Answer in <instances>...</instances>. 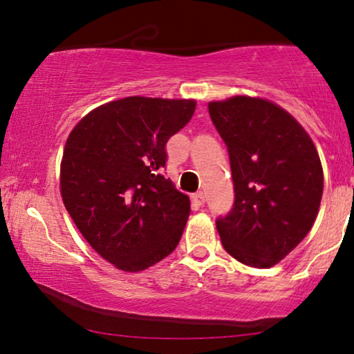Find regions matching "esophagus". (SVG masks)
Segmentation results:
<instances>
[{
    "label": "esophagus",
    "instance_id": "esophagus-1",
    "mask_svg": "<svg viewBox=\"0 0 354 354\" xmlns=\"http://www.w3.org/2000/svg\"><path fill=\"white\" fill-rule=\"evenodd\" d=\"M192 201L195 203V206H198V207L203 206V205H205V193H203V192H196L195 195L192 196Z\"/></svg>",
    "mask_w": 354,
    "mask_h": 354
}]
</instances>
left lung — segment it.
Instances as JSON below:
<instances>
[{"mask_svg": "<svg viewBox=\"0 0 354 354\" xmlns=\"http://www.w3.org/2000/svg\"><path fill=\"white\" fill-rule=\"evenodd\" d=\"M229 149L235 201L216 227L227 253L251 268L282 261L311 230L324 190L321 159L301 125L268 100L209 103Z\"/></svg>", "mask_w": 354, "mask_h": 354, "instance_id": "8db88e82", "label": "left lung"}]
</instances>
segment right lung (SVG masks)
Returning <instances> with one entry per match:
<instances>
[{
	"label": "right lung",
	"instance_id": "obj_1",
	"mask_svg": "<svg viewBox=\"0 0 354 354\" xmlns=\"http://www.w3.org/2000/svg\"><path fill=\"white\" fill-rule=\"evenodd\" d=\"M193 100L129 96L85 115L66 142L61 195L101 258L125 272L177 248L190 200L164 178L166 143L195 113Z\"/></svg>",
	"mask_w": 354,
	"mask_h": 354
}]
</instances>
